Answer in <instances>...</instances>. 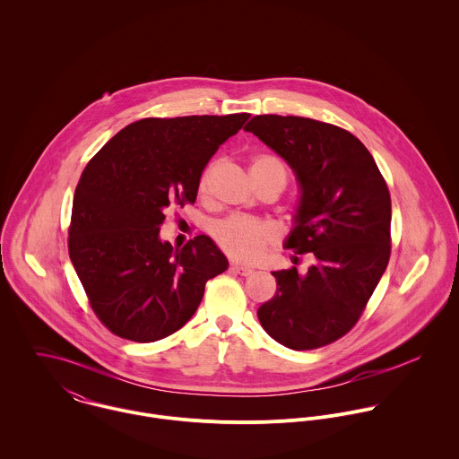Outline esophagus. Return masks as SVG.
<instances>
[{
    "mask_svg": "<svg viewBox=\"0 0 459 459\" xmlns=\"http://www.w3.org/2000/svg\"><path fill=\"white\" fill-rule=\"evenodd\" d=\"M231 270L233 272H237L238 275H253L255 273V268H251V266H246V264H231Z\"/></svg>",
    "mask_w": 459,
    "mask_h": 459,
    "instance_id": "1",
    "label": "esophagus"
}]
</instances>
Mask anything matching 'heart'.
<instances>
[{"label":"heart","instance_id":"obj_1","mask_svg":"<svg viewBox=\"0 0 459 459\" xmlns=\"http://www.w3.org/2000/svg\"><path fill=\"white\" fill-rule=\"evenodd\" d=\"M219 162H210L197 182V191L204 196L210 189L212 178ZM251 177L256 186L272 184L282 193L288 184V169L284 162L270 153H260L251 160ZM212 237L219 249L237 262L251 263L258 260L273 242L275 231L262 221L231 215L212 226Z\"/></svg>","mask_w":459,"mask_h":459}]
</instances>
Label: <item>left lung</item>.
Instances as JSON below:
<instances>
[{"mask_svg":"<svg viewBox=\"0 0 459 459\" xmlns=\"http://www.w3.org/2000/svg\"><path fill=\"white\" fill-rule=\"evenodd\" d=\"M244 131L295 171L302 196L286 249L316 260L306 273L272 272L277 291L258 309L260 324L286 348H322L355 327L389 264L387 182L369 150L332 124L260 115Z\"/></svg>","mask_w":459,"mask_h":459,"instance_id":"left-lung-1","label":"left lung"}]
</instances>
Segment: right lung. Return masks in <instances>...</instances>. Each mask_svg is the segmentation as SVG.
Masks as SVG:
<instances>
[{
	"label": "right lung",
	"mask_w": 459,
	"mask_h": 459,
	"mask_svg": "<svg viewBox=\"0 0 459 459\" xmlns=\"http://www.w3.org/2000/svg\"><path fill=\"white\" fill-rule=\"evenodd\" d=\"M249 113L143 118L113 135L75 187L68 255L88 302L115 335L153 342L184 327L208 279L228 268L206 235L160 242L171 206L195 203L199 177Z\"/></svg>",
	"instance_id": "right-lung-1"
}]
</instances>
